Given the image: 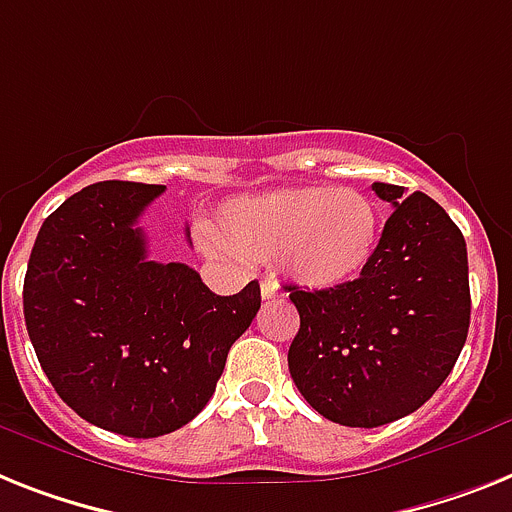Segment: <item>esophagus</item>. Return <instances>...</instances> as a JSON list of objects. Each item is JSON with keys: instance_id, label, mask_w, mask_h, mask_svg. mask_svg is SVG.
I'll return each instance as SVG.
<instances>
[{"instance_id": "34e87169", "label": "esophagus", "mask_w": 512, "mask_h": 512, "mask_svg": "<svg viewBox=\"0 0 512 512\" xmlns=\"http://www.w3.org/2000/svg\"><path fill=\"white\" fill-rule=\"evenodd\" d=\"M280 295V285H277L272 277H264V280H261V298H264V301H272V298H280Z\"/></svg>"}]
</instances>
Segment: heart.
<instances>
[{"instance_id":"heart-1","label":"heart","mask_w":512,"mask_h":512,"mask_svg":"<svg viewBox=\"0 0 512 512\" xmlns=\"http://www.w3.org/2000/svg\"><path fill=\"white\" fill-rule=\"evenodd\" d=\"M379 243V209L366 193L298 185L235 198L222 206L211 251L246 261H277L298 285L329 290L356 280Z\"/></svg>"}]
</instances>
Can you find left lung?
Wrapping results in <instances>:
<instances>
[{
  "label": "left lung",
  "mask_w": 512,
  "mask_h": 512,
  "mask_svg": "<svg viewBox=\"0 0 512 512\" xmlns=\"http://www.w3.org/2000/svg\"><path fill=\"white\" fill-rule=\"evenodd\" d=\"M392 214L361 277L290 290L301 329L287 350L295 387L342 426L390 424L418 411L453 371L471 322L468 253L447 211L403 185H371Z\"/></svg>",
  "instance_id": "8db88e82"
}]
</instances>
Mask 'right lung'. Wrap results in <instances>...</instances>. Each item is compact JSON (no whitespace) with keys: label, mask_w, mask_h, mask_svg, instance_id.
<instances>
[{"label":"right lung","mask_w":512,"mask_h":512,"mask_svg":"<svg viewBox=\"0 0 512 512\" xmlns=\"http://www.w3.org/2000/svg\"><path fill=\"white\" fill-rule=\"evenodd\" d=\"M164 185L104 180L44 219L23 285L38 363L88 424L162 437L204 411L261 306L259 282L217 295L188 264L149 261L135 222Z\"/></svg>","instance_id":"1"}]
</instances>
